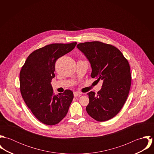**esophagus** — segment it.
<instances>
[{
	"label": "esophagus",
	"mask_w": 154,
	"mask_h": 154,
	"mask_svg": "<svg viewBox=\"0 0 154 154\" xmlns=\"http://www.w3.org/2000/svg\"><path fill=\"white\" fill-rule=\"evenodd\" d=\"M81 95V94L80 92H73V95H74V97H77L78 96H80Z\"/></svg>",
	"instance_id": "34e87169"
}]
</instances>
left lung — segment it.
<instances>
[{"instance_id": "left-lung-1", "label": "left lung", "mask_w": 154, "mask_h": 154, "mask_svg": "<svg viewBox=\"0 0 154 154\" xmlns=\"http://www.w3.org/2000/svg\"><path fill=\"white\" fill-rule=\"evenodd\" d=\"M92 68L91 76L103 80L102 88L95 95L88 93L89 102L86 107L88 114L98 122L116 116L128 98L131 85V74L128 61L116 47L100 42L77 45Z\"/></svg>"}]
</instances>
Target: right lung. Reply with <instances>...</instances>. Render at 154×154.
I'll return each mask as SVG.
<instances>
[{"label":"right lung","instance_id":"right-lung-1","mask_svg":"<svg viewBox=\"0 0 154 154\" xmlns=\"http://www.w3.org/2000/svg\"><path fill=\"white\" fill-rule=\"evenodd\" d=\"M76 44L47 45L31 53L22 66L20 76L22 98L35 117L45 125L59 123L66 116L73 98L69 89L54 94L51 82L55 76L56 61Z\"/></svg>","mask_w":154,"mask_h":154}]
</instances>
